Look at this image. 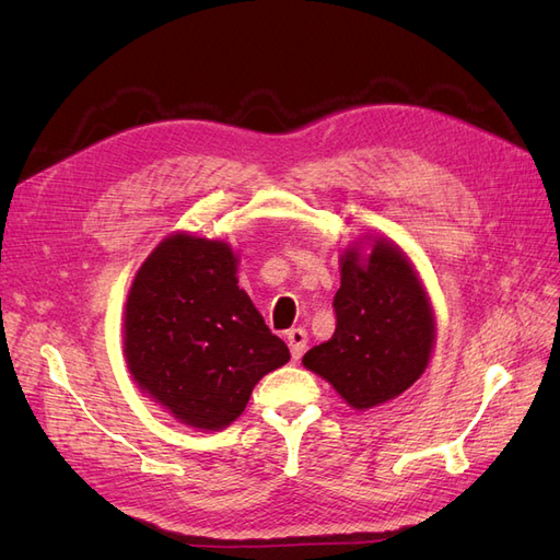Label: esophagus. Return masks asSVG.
Here are the masks:
<instances>
[{
  "instance_id": "obj_1",
  "label": "esophagus",
  "mask_w": 560,
  "mask_h": 560,
  "mask_svg": "<svg viewBox=\"0 0 560 560\" xmlns=\"http://www.w3.org/2000/svg\"><path fill=\"white\" fill-rule=\"evenodd\" d=\"M287 343H290L292 360L299 362L303 358V352H306V343H308L306 329H290V334H287Z\"/></svg>"
}]
</instances>
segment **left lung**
I'll return each mask as SVG.
<instances>
[{"label": "left lung", "mask_w": 560, "mask_h": 560, "mask_svg": "<svg viewBox=\"0 0 560 560\" xmlns=\"http://www.w3.org/2000/svg\"><path fill=\"white\" fill-rule=\"evenodd\" d=\"M336 329L303 354L354 411L406 393L430 364L436 319L413 261L387 235H364L343 247Z\"/></svg>", "instance_id": "obj_1"}]
</instances>
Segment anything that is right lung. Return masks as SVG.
<instances>
[{
	"label": "right lung",
	"mask_w": 560,
	"mask_h": 560,
	"mask_svg": "<svg viewBox=\"0 0 560 560\" xmlns=\"http://www.w3.org/2000/svg\"><path fill=\"white\" fill-rule=\"evenodd\" d=\"M238 252L177 231L140 266L124 311L132 381L182 425L219 432L254 385L290 362L282 338L238 287Z\"/></svg>",
	"instance_id": "1"
}]
</instances>
